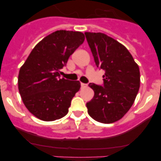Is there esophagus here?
<instances>
[{
    "mask_svg": "<svg viewBox=\"0 0 161 161\" xmlns=\"http://www.w3.org/2000/svg\"><path fill=\"white\" fill-rule=\"evenodd\" d=\"M80 85H81V88H83V89H85V88H87V86H88L87 84H84V83L80 84Z\"/></svg>",
    "mask_w": 161,
    "mask_h": 161,
    "instance_id": "obj_1",
    "label": "esophagus"
}]
</instances>
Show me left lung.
Masks as SVG:
<instances>
[{"label":"left lung","mask_w":161,"mask_h":161,"mask_svg":"<svg viewBox=\"0 0 161 161\" xmlns=\"http://www.w3.org/2000/svg\"><path fill=\"white\" fill-rule=\"evenodd\" d=\"M97 67L105 70L104 85H89L93 98L86 103L88 113L102 123L117 122L127 113L140 86V73L128 50L103 33H85Z\"/></svg>","instance_id":"1"}]
</instances>
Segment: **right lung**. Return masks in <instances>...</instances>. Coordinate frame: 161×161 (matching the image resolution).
<instances>
[{
  "label": "right lung",
  "mask_w": 161,
  "mask_h": 161,
  "mask_svg": "<svg viewBox=\"0 0 161 161\" xmlns=\"http://www.w3.org/2000/svg\"><path fill=\"white\" fill-rule=\"evenodd\" d=\"M85 41L83 33L57 31L34 47L18 74V90L26 109L42 121L64 117L80 88L78 80L61 78L60 69Z\"/></svg>",
  "instance_id": "1"
}]
</instances>
